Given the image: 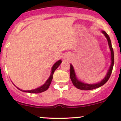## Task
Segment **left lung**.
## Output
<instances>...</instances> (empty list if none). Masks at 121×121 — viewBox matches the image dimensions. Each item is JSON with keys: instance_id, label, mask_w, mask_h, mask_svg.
<instances>
[{"instance_id": "8db88e82", "label": "left lung", "mask_w": 121, "mask_h": 121, "mask_svg": "<svg viewBox=\"0 0 121 121\" xmlns=\"http://www.w3.org/2000/svg\"><path fill=\"white\" fill-rule=\"evenodd\" d=\"M102 32L105 35V36H106L108 40V44H109L110 49L111 51V57H112V64H111L110 66V68L109 69V71H108V73H107L106 77L104 78V79L102 81L99 82V83L96 84H84V83L81 82V81H78L77 80V78L76 77V75H75V73L74 71V69H73V66L70 64V77L71 79L72 83L74 85L76 86L77 88L81 90H84V91H89V90H92L94 89L98 88V87L104 85V84H106V82L108 81L110 77V75L112 74V70H113V65H114V52H113V49L112 48V43H111V40L110 39V37L108 34H106V32L105 31L102 30Z\"/></svg>"}]
</instances>
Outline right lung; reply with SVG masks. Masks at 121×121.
<instances>
[{
	"label": "right lung",
	"mask_w": 121,
	"mask_h": 121,
	"mask_svg": "<svg viewBox=\"0 0 121 121\" xmlns=\"http://www.w3.org/2000/svg\"><path fill=\"white\" fill-rule=\"evenodd\" d=\"M61 63V60H59L57 62H56V63L53 65V66L52 68V72H51V76H50L49 78H48V80H47L46 82L45 83V84L41 86V87H39V88L31 90V91H23V90H20V91H24V92L30 93H41V92H43V91H47V90L49 88L50 84H51V82H52V80L53 78V75L54 72H55V70L59 67V66L60 65Z\"/></svg>",
	"instance_id": "right-lung-1"
}]
</instances>
